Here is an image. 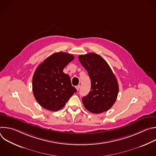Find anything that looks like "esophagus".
<instances>
[{
	"label": "esophagus",
	"instance_id": "34e87169",
	"mask_svg": "<svg viewBox=\"0 0 156 156\" xmlns=\"http://www.w3.org/2000/svg\"><path fill=\"white\" fill-rule=\"evenodd\" d=\"M76 89L77 90V91H78L80 89V85H78L77 86H76Z\"/></svg>",
	"mask_w": 156,
	"mask_h": 156
}]
</instances>
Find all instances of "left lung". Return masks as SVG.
<instances>
[{
    "label": "left lung",
    "instance_id": "obj_1",
    "mask_svg": "<svg viewBox=\"0 0 156 156\" xmlns=\"http://www.w3.org/2000/svg\"><path fill=\"white\" fill-rule=\"evenodd\" d=\"M79 61L91 79V91L82 98L84 107L93 114H101L114 104L119 93L117 78L107 62L99 55H80Z\"/></svg>",
    "mask_w": 156,
    "mask_h": 156
}]
</instances>
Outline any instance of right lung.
Wrapping results in <instances>:
<instances>
[{
  "label": "right lung",
  "instance_id": "right-lung-1",
  "mask_svg": "<svg viewBox=\"0 0 156 156\" xmlns=\"http://www.w3.org/2000/svg\"><path fill=\"white\" fill-rule=\"evenodd\" d=\"M74 59L66 52H56L44 60L37 67L33 77V91L37 102L44 108L57 111L64 107L76 92L65 66Z\"/></svg>",
  "mask_w": 156,
  "mask_h": 156
}]
</instances>
